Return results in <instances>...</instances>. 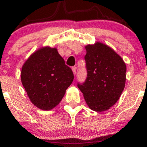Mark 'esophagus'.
<instances>
[{
	"label": "esophagus",
	"mask_w": 147,
	"mask_h": 147,
	"mask_svg": "<svg viewBox=\"0 0 147 147\" xmlns=\"http://www.w3.org/2000/svg\"><path fill=\"white\" fill-rule=\"evenodd\" d=\"M72 72H73L74 75H76V72H77V70H76V67H72Z\"/></svg>",
	"instance_id": "34e87169"
}]
</instances>
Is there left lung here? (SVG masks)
<instances>
[{
	"label": "left lung",
	"instance_id": "obj_1",
	"mask_svg": "<svg viewBox=\"0 0 147 147\" xmlns=\"http://www.w3.org/2000/svg\"><path fill=\"white\" fill-rule=\"evenodd\" d=\"M85 49L87 78L77 86L91 110L107 111L117 102L124 90L126 65L111 47L100 42L86 45Z\"/></svg>",
	"mask_w": 147,
	"mask_h": 147
}]
</instances>
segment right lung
Returning a JSON list of instances; mask_svg holds the SVG:
<instances>
[{
	"label": "right lung",
	"mask_w": 147,
	"mask_h": 147,
	"mask_svg": "<svg viewBox=\"0 0 147 147\" xmlns=\"http://www.w3.org/2000/svg\"><path fill=\"white\" fill-rule=\"evenodd\" d=\"M21 82L31 102L50 111L61 101L74 79L56 48L42 47L30 55L22 66Z\"/></svg>",
	"instance_id": "add662e5"
}]
</instances>
